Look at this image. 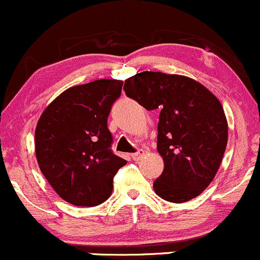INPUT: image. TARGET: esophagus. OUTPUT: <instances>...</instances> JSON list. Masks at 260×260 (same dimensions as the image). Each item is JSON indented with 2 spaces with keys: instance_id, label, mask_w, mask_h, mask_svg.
I'll list each match as a JSON object with an SVG mask.
<instances>
[{
  "instance_id": "34e87169",
  "label": "esophagus",
  "mask_w": 260,
  "mask_h": 260,
  "mask_svg": "<svg viewBox=\"0 0 260 260\" xmlns=\"http://www.w3.org/2000/svg\"><path fill=\"white\" fill-rule=\"evenodd\" d=\"M143 156H144V150H138V151H136V152L131 154V159L135 160V161L140 160Z\"/></svg>"
}]
</instances>
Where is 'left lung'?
<instances>
[{"label":"left lung","instance_id":"8db88e82","mask_svg":"<svg viewBox=\"0 0 260 260\" xmlns=\"http://www.w3.org/2000/svg\"><path fill=\"white\" fill-rule=\"evenodd\" d=\"M124 90L146 110L160 109L157 151L164 170L154 181L155 192L171 203L202 194L220 167L228 141L218 99L195 80L152 71L125 80Z\"/></svg>","mask_w":260,"mask_h":260}]
</instances>
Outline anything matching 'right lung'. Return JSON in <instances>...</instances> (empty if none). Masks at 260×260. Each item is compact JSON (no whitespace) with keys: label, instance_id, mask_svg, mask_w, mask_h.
I'll list each match as a JSON object with an SVG mask.
<instances>
[{"label":"right lung","instance_id":"add662e5","mask_svg":"<svg viewBox=\"0 0 260 260\" xmlns=\"http://www.w3.org/2000/svg\"><path fill=\"white\" fill-rule=\"evenodd\" d=\"M120 80H96L63 91L42 112L35 148L42 174L65 202L95 207L111 195L126 160L112 152L108 117L121 95Z\"/></svg>","mask_w":260,"mask_h":260}]
</instances>
